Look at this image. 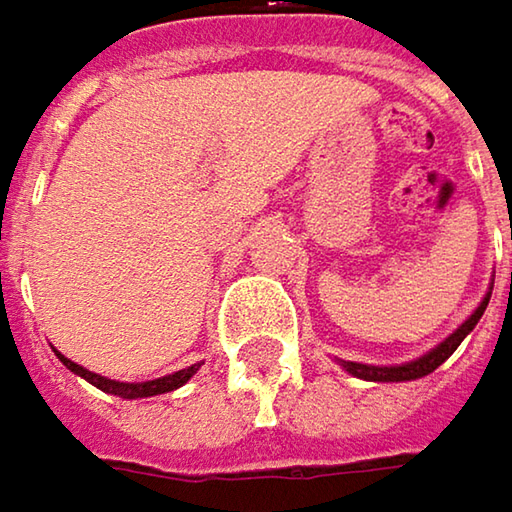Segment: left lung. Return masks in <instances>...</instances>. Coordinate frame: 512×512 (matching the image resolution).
<instances>
[{"mask_svg": "<svg viewBox=\"0 0 512 512\" xmlns=\"http://www.w3.org/2000/svg\"><path fill=\"white\" fill-rule=\"evenodd\" d=\"M489 299L481 302V307L445 340L440 343L434 351H428L425 357H419V360H410V363H401V366H369V363H346L343 360V366H346V372H351L354 378H363V381H413V378H422V375H428V372H434L437 366H442L454 349L466 340V334L478 325V319L484 316V310H487Z\"/></svg>", "mask_w": 512, "mask_h": 512, "instance_id": "1", "label": "left lung"}]
</instances>
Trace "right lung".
<instances>
[{"instance_id":"right-lung-1","label":"right lung","mask_w":512,"mask_h":512,"mask_svg":"<svg viewBox=\"0 0 512 512\" xmlns=\"http://www.w3.org/2000/svg\"><path fill=\"white\" fill-rule=\"evenodd\" d=\"M58 357H61V363H64L67 369H72L75 375H81L84 381H90V384H93V387H99L102 393L119 395V398H149V395L172 393V390H178L181 384H187V381L196 375V369L202 366V363H193V366H187V369H181V372H175V375H166V378L143 381V384H122V381L102 378V375H96V372H90V369H84V366L72 363L70 357H64V354H58Z\"/></svg>"}]
</instances>
